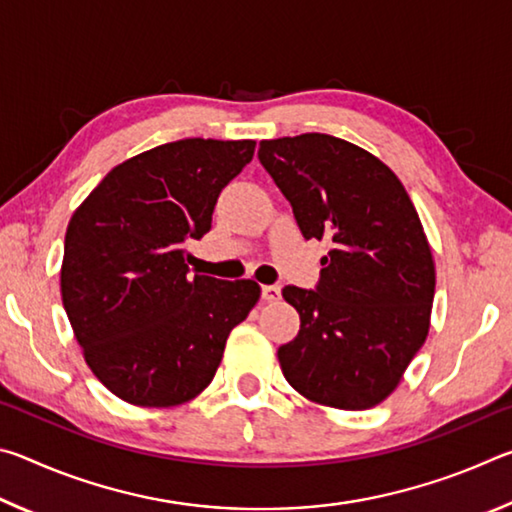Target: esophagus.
<instances>
[{
    "mask_svg": "<svg viewBox=\"0 0 512 512\" xmlns=\"http://www.w3.org/2000/svg\"><path fill=\"white\" fill-rule=\"evenodd\" d=\"M280 293H282L280 284H266V287H262V298H264L266 302L277 300V298H280Z\"/></svg>",
    "mask_w": 512,
    "mask_h": 512,
    "instance_id": "esophagus-1",
    "label": "esophagus"
}]
</instances>
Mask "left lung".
Masks as SVG:
<instances>
[{"label": "left lung", "instance_id": "left-lung-1", "mask_svg": "<svg viewBox=\"0 0 512 512\" xmlns=\"http://www.w3.org/2000/svg\"><path fill=\"white\" fill-rule=\"evenodd\" d=\"M257 158L305 239H329L314 289L284 287L300 332L280 345L300 395L361 411L386 400L429 334L436 268L400 178L375 155L323 133L259 142Z\"/></svg>", "mask_w": 512, "mask_h": 512}]
</instances>
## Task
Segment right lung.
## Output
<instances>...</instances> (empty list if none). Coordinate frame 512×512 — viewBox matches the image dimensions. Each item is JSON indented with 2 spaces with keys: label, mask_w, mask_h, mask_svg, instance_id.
I'll use <instances>...</instances> for the list:
<instances>
[{
  "label": "right lung",
  "mask_w": 512,
  "mask_h": 512,
  "mask_svg": "<svg viewBox=\"0 0 512 512\" xmlns=\"http://www.w3.org/2000/svg\"><path fill=\"white\" fill-rule=\"evenodd\" d=\"M253 140L169 142L112 169L74 212L60 293L85 361L135 406H176L210 386L225 341L259 300L253 280L189 275L187 244Z\"/></svg>",
  "instance_id": "right-lung-1"
}]
</instances>
